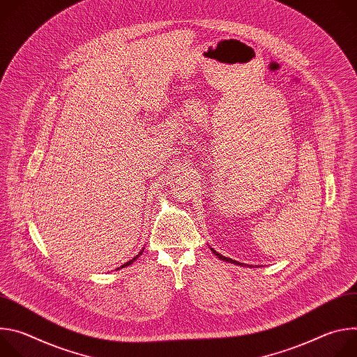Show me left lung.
Wrapping results in <instances>:
<instances>
[{
  "label": "left lung",
  "instance_id": "left-lung-1",
  "mask_svg": "<svg viewBox=\"0 0 357 357\" xmlns=\"http://www.w3.org/2000/svg\"><path fill=\"white\" fill-rule=\"evenodd\" d=\"M212 251H213V254H216V256L220 259V260H223V261H227V263H233V264H237V266H240V263H237V261H234V260H231V259H227V257H223L222 254H219L218 251H215L213 248H211Z\"/></svg>",
  "mask_w": 357,
  "mask_h": 357
}]
</instances>
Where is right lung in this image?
<instances>
[{"mask_svg": "<svg viewBox=\"0 0 357 357\" xmlns=\"http://www.w3.org/2000/svg\"><path fill=\"white\" fill-rule=\"evenodd\" d=\"M142 251H144V250H141V251H139V254H137V256H135V257H134V259H132V260H130V261H128V263H126V264H123V266H121V267H120V268H123V267H127V266H130V264H132V263H134V261H135V260H137V259H138V256H141V254H142ZM120 268H117V270H120Z\"/></svg>", "mask_w": 357, "mask_h": 357, "instance_id": "obj_1", "label": "right lung"}]
</instances>
